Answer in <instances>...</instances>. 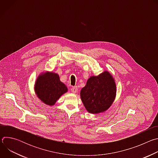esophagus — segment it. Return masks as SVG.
<instances>
[{"label":"esophagus","mask_w":158,"mask_h":158,"mask_svg":"<svg viewBox=\"0 0 158 158\" xmlns=\"http://www.w3.org/2000/svg\"><path fill=\"white\" fill-rule=\"evenodd\" d=\"M71 91L72 93H76L77 92V86H74V87H73L71 89Z\"/></svg>","instance_id":"34e87169"}]
</instances>
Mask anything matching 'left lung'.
<instances>
[{"mask_svg": "<svg viewBox=\"0 0 158 158\" xmlns=\"http://www.w3.org/2000/svg\"><path fill=\"white\" fill-rule=\"evenodd\" d=\"M116 93L114 79L107 71L90 77L81 91V98L87 110L98 114L107 110L113 102Z\"/></svg>", "mask_w": 158, "mask_h": 158, "instance_id": "8db88e82", "label": "left lung"}]
</instances>
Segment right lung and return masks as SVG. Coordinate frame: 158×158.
Returning <instances> with one entry per match:
<instances>
[{
	"instance_id": "1",
	"label": "right lung",
	"mask_w": 158,
	"mask_h": 158,
	"mask_svg": "<svg viewBox=\"0 0 158 158\" xmlns=\"http://www.w3.org/2000/svg\"><path fill=\"white\" fill-rule=\"evenodd\" d=\"M35 93L46 104L52 106L65 93L67 88L60 81L58 74L47 73L40 75L35 82Z\"/></svg>"
}]
</instances>
